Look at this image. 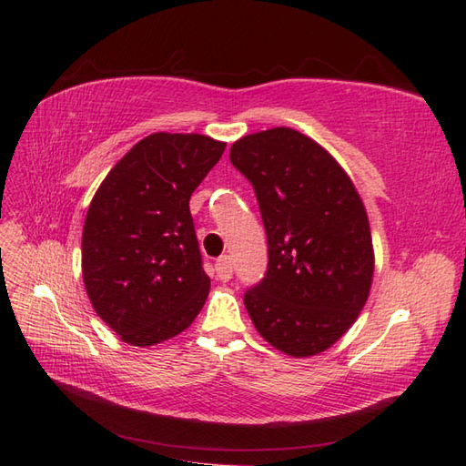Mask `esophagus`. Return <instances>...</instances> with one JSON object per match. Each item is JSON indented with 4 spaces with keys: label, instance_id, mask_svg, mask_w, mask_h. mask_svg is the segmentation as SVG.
Masks as SVG:
<instances>
[{
    "label": "esophagus",
    "instance_id": "1",
    "mask_svg": "<svg viewBox=\"0 0 466 466\" xmlns=\"http://www.w3.org/2000/svg\"><path fill=\"white\" fill-rule=\"evenodd\" d=\"M216 276H218V280H222V282H228L232 279L230 256H222V258L216 260Z\"/></svg>",
    "mask_w": 466,
    "mask_h": 466
}]
</instances>
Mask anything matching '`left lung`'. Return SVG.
Listing matches in <instances>:
<instances>
[{"label": "left lung", "instance_id": "8db88e82", "mask_svg": "<svg viewBox=\"0 0 466 466\" xmlns=\"http://www.w3.org/2000/svg\"><path fill=\"white\" fill-rule=\"evenodd\" d=\"M230 162L248 177L268 236V270L244 296L262 339L306 359L349 332L369 300L374 248L350 176L292 127L242 136Z\"/></svg>", "mask_w": 466, "mask_h": 466}]
</instances>
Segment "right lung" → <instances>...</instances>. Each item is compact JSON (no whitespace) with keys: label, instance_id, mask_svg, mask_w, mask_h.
<instances>
[{"label":"right lung","instance_id":"right-lung-1","mask_svg":"<svg viewBox=\"0 0 466 466\" xmlns=\"http://www.w3.org/2000/svg\"><path fill=\"white\" fill-rule=\"evenodd\" d=\"M204 134L156 132L97 187L82 232V276L96 314L132 346L184 332L210 292L190 196L224 154Z\"/></svg>","mask_w":466,"mask_h":466}]
</instances>
